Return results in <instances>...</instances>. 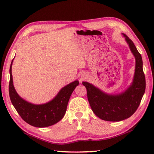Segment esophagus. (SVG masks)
<instances>
[{"label":"esophagus","instance_id":"obj_1","mask_svg":"<svg viewBox=\"0 0 154 154\" xmlns=\"http://www.w3.org/2000/svg\"><path fill=\"white\" fill-rule=\"evenodd\" d=\"M84 79H85V77H81L80 78V80H81V81H83Z\"/></svg>","mask_w":154,"mask_h":154}]
</instances>
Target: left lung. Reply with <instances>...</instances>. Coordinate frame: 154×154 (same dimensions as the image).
<instances>
[{"label": "left lung", "instance_id": "8db88e82", "mask_svg": "<svg viewBox=\"0 0 154 154\" xmlns=\"http://www.w3.org/2000/svg\"><path fill=\"white\" fill-rule=\"evenodd\" d=\"M130 50L135 57L136 66L131 85L119 94H108L93 84L82 83L86 87L91 109L99 119L119 122L131 116L138 109L146 90V79L143 71L142 58L133 42L122 34Z\"/></svg>", "mask_w": 154, "mask_h": 154}]
</instances>
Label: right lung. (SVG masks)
Segmentation results:
<instances>
[{
	"instance_id": "right-lung-1",
	"label": "right lung",
	"mask_w": 154,
	"mask_h": 154,
	"mask_svg": "<svg viewBox=\"0 0 154 154\" xmlns=\"http://www.w3.org/2000/svg\"><path fill=\"white\" fill-rule=\"evenodd\" d=\"M13 60L10 67L9 95L12 105L19 115L26 122L38 128L50 126L57 123L64 116L69 100L75 87L79 85V81L75 80L63 87L53 99L46 103L32 104L20 97L14 89L12 75Z\"/></svg>"
}]
</instances>
